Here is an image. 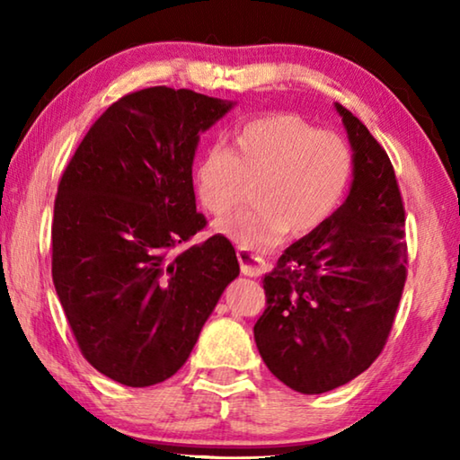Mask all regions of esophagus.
I'll return each mask as SVG.
<instances>
[{
    "label": "esophagus",
    "instance_id": "34e87169",
    "mask_svg": "<svg viewBox=\"0 0 460 460\" xmlns=\"http://www.w3.org/2000/svg\"><path fill=\"white\" fill-rule=\"evenodd\" d=\"M237 260H239L241 271H243L245 276L258 278V276H261V271L266 270V260H263L258 253L247 252V249H237Z\"/></svg>",
    "mask_w": 460,
    "mask_h": 460
}]
</instances>
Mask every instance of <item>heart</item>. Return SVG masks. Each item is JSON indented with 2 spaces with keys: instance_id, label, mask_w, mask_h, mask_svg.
Segmentation results:
<instances>
[{
  "instance_id": "obj_1",
  "label": "heart",
  "mask_w": 460,
  "mask_h": 460,
  "mask_svg": "<svg viewBox=\"0 0 460 460\" xmlns=\"http://www.w3.org/2000/svg\"><path fill=\"white\" fill-rule=\"evenodd\" d=\"M345 137L290 111L266 113L233 131L229 150L215 146L192 168V189L208 215H229L253 184V207L217 223L245 249H270L321 229L339 211L353 181Z\"/></svg>"
}]
</instances>
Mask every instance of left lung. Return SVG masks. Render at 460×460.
<instances>
[{"label": "left lung", "mask_w": 460, "mask_h": 460, "mask_svg": "<svg viewBox=\"0 0 460 460\" xmlns=\"http://www.w3.org/2000/svg\"><path fill=\"white\" fill-rule=\"evenodd\" d=\"M337 111L355 152L351 192L261 278L266 310L253 326L263 363L300 394L345 385L377 359L408 276L392 160L349 109L337 103Z\"/></svg>", "instance_id": "left-lung-1"}]
</instances>
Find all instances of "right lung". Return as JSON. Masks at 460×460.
Wrapping results in <instances>:
<instances>
[{"mask_svg":"<svg viewBox=\"0 0 460 460\" xmlns=\"http://www.w3.org/2000/svg\"><path fill=\"white\" fill-rule=\"evenodd\" d=\"M229 109L164 84L128 93L93 123L62 172L54 288L83 357L118 384L172 377L239 276L227 237L186 245L207 227L192 189L199 131Z\"/></svg>","mask_w":460,"mask_h":460,"instance_id":"add662e5","label":"right lung"}]
</instances>
